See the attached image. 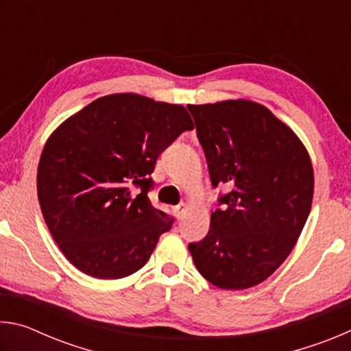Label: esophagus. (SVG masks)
Wrapping results in <instances>:
<instances>
[{"label":"esophagus","instance_id":"1","mask_svg":"<svg viewBox=\"0 0 351 351\" xmlns=\"http://www.w3.org/2000/svg\"><path fill=\"white\" fill-rule=\"evenodd\" d=\"M186 210H187V204L186 203H181V204H178V206L173 207V213H175L178 219H181L184 217V213H186Z\"/></svg>","mask_w":351,"mask_h":351}]
</instances>
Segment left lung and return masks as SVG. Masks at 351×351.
<instances>
[{
	"mask_svg": "<svg viewBox=\"0 0 351 351\" xmlns=\"http://www.w3.org/2000/svg\"><path fill=\"white\" fill-rule=\"evenodd\" d=\"M213 187L228 184L221 209L203 240L190 243L193 263L221 289L266 280L289 252L310 215V154L288 125L251 100L187 105Z\"/></svg>",
	"mask_w": 351,
	"mask_h": 351,
	"instance_id": "1",
	"label": "left lung"
}]
</instances>
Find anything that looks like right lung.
Listing matches in <instances>:
<instances>
[{
  "label": "right lung",
  "mask_w": 351,
  "mask_h": 351,
  "mask_svg": "<svg viewBox=\"0 0 351 351\" xmlns=\"http://www.w3.org/2000/svg\"><path fill=\"white\" fill-rule=\"evenodd\" d=\"M193 130L181 105L133 93L96 99L46 141L37 171L52 239L85 274L114 280L144 266L173 218L148 192L159 154Z\"/></svg>",
  "instance_id": "1"
}]
</instances>
